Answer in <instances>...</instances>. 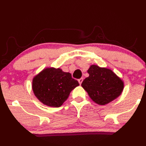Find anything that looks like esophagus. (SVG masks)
<instances>
[{
    "label": "esophagus",
    "mask_w": 146,
    "mask_h": 146,
    "mask_svg": "<svg viewBox=\"0 0 146 146\" xmlns=\"http://www.w3.org/2000/svg\"><path fill=\"white\" fill-rule=\"evenodd\" d=\"M78 81L79 84H82V81H83V78H80V79H78Z\"/></svg>",
    "instance_id": "1"
}]
</instances>
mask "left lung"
Wrapping results in <instances>:
<instances>
[{
  "label": "left lung",
  "mask_w": 146,
  "mask_h": 146,
  "mask_svg": "<svg viewBox=\"0 0 146 146\" xmlns=\"http://www.w3.org/2000/svg\"><path fill=\"white\" fill-rule=\"evenodd\" d=\"M88 73L90 76L84 80L81 86L95 103L107 104L122 93L123 81L110 69L92 65Z\"/></svg>",
  "instance_id": "8db88e82"
}]
</instances>
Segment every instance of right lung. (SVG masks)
I'll return each instance as SVG.
<instances>
[{
	"label": "right lung",
	"mask_w": 146,
	"mask_h": 146,
	"mask_svg": "<svg viewBox=\"0 0 146 146\" xmlns=\"http://www.w3.org/2000/svg\"><path fill=\"white\" fill-rule=\"evenodd\" d=\"M78 86V81L72 78L71 73L54 68L44 69L35 76L32 82L36 97L44 104L55 108L62 105L71 91Z\"/></svg>",
	"instance_id": "obj_1"
}]
</instances>
